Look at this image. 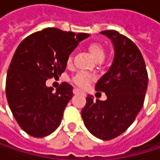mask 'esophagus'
<instances>
[{
    "instance_id": "34e87169",
    "label": "esophagus",
    "mask_w": 160,
    "mask_h": 160,
    "mask_svg": "<svg viewBox=\"0 0 160 160\" xmlns=\"http://www.w3.org/2000/svg\"><path fill=\"white\" fill-rule=\"evenodd\" d=\"M73 92H74L75 94H81V95H83V96H86V93H85L84 92L80 91V89H78V88H75V89L73 90Z\"/></svg>"
}]
</instances>
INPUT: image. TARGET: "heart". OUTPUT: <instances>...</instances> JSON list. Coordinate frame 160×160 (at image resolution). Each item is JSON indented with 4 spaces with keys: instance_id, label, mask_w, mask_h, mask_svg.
Instances as JSON below:
<instances>
[{
    "instance_id": "obj_1",
    "label": "heart",
    "mask_w": 160,
    "mask_h": 160,
    "mask_svg": "<svg viewBox=\"0 0 160 160\" xmlns=\"http://www.w3.org/2000/svg\"><path fill=\"white\" fill-rule=\"evenodd\" d=\"M88 51L96 62L104 60L105 55H106V51L100 43L92 42V43L89 44ZM70 62H71V58L68 59V63H70ZM93 80H94V77L92 75H90L85 72H79L73 78L74 83L80 88H86Z\"/></svg>"
}]
</instances>
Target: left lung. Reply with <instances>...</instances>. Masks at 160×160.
Returning a JSON list of instances; mask_svg holds the SVG:
<instances>
[{
	"label": "left lung",
	"instance_id": "1",
	"mask_svg": "<svg viewBox=\"0 0 160 160\" xmlns=\"http://www.w3.org/2000/svg\"><path fill=\"white\" fill-rule=\"evenodd\" d=\"M101 34L110 39L115 52L109 69L95 84V90L104 92L107 100L94 101L88 95L81 117L93 136L108 141L123 133L142 109L148 76L143 55L133 42L116 30Z\"/></svg>",
	"mask_w": 160,
	"mask_h": 160
}]
</instances>
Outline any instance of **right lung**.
Here are the masks:
<instances>
[{"label": "right lung", "instance_id": "obj_1", "mask_svg": "<svg viewBox=\"0 0 160 160\" xmlns=\"http://www.w3.org/2000/svg\"><path fill=\"white\" fill-rule=\"evenodd\" d=\"M89 36L48 28L18 45L7 72L6 98L17 123L28 134L42 138L60 125L73 87L63 82L53 92L46 80L61 76L70 53Z\"/></svg>", "mask_w": 160, "mask_h": 160}]
</instances>
